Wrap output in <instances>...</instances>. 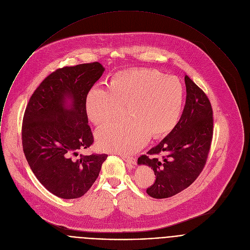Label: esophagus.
<instances>
[{
    "label": "esophagus",
    "instance_id": "1",
    "mask_svg": "<svg viewBox=\"0 0 250 250\" xmlns=\"http://www.w3.org/2000/svg\"><path fill=\"white\" fill-rule=\"evenodd\" d=\"M122 159L126 162V165L129 168L134 167L136 165V159L134 157H130V156H125V155H121Z\"/></svg>",
    "mask_w": 250,
    "mask_h": 250
}]
</instances>
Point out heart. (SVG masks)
<instances>
[{"label":"heart","mask_w":250,"mask_h":250,"mask_svg":"<svg viewBox=\"0 0 250 250\" xmlns=\"http://www.w3.org/2000/svg\"><path fill=\"white\" fill-rule=\"evenodd\" d=\"M183 87L174 77L157 71L131 70L114 76L109 88L94 86L87 94L88 118L100 126L114 119L125 106L126 119L105 125L96 133L100 147L129 154L140 149L149 135L157 137L177 123Z\"/></svg>","instance_id":"heart-1"}]
</instances>
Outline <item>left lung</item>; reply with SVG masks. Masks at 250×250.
Here are the masks:
<instances>
[{"mask_svg":"<svg viewBox=\"0 0 250 250\" xmlns=\"http://www.w3.org/2000/svg\"><path fill=\"white\" fill-rule=\"evenodd\" d=\"M185 105L177 124L156 146L138 159L156 175L146 193L164 199L190 186L206 166L213 135V116L206 93L188 76Z\"/></svg>","mask_w":250,"mask_h":250,"instance_id":"8db88e82","label":"left lung"}]
</instances>
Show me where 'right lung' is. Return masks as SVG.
Instances as JSON below:
<instances>
[{
  "label": "right lung",
  "mask_w": 250,
  "mask_h": 250,
  "mask_svg": "<svg viewBox=\"0 0 250 250\" xmlns=\"http://www.w3.org/2000/svg\"><path fill=\"white\" fill-rule=\"evenodd\" d=\"M104 71L99 62L57 69L38 86L26 106L21 131L25 157L38 180L59 198L83 196L107 157L79 154L94 143L85 102Z\"/></svg>",
  "instance_id": "obj_1"
}]
</instances>
